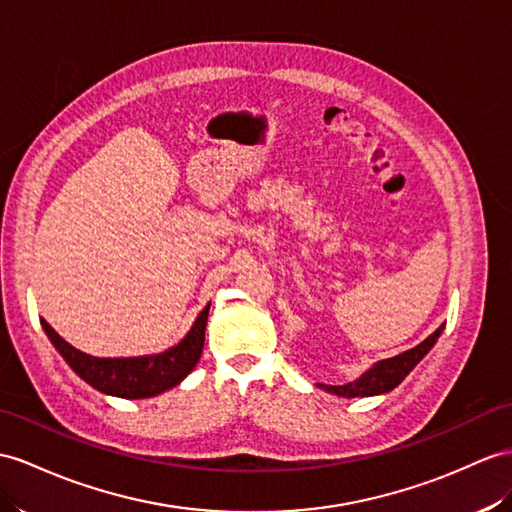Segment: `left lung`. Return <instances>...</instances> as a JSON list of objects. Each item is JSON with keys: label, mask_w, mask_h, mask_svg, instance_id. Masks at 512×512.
<instances>
[{"label": "left lung", "mask_w": 512, "mask_h": 512, "mask_svg": "<svg viewBox=\"0 0 512 512\" xmlns=\"http://www.w3.org/2000/svg\"><path fill=\"white\" fill-rule=\"evenodd\" d=\"M443 328H445V323L441 328H436L426 341H421L417 347H413V350L402 352L393 358L378 360V363L369 367L363 376L352 380V382L341 384V386H334V384H317V386H321L323 391L339 395V397H371V395L389 393L408 376L410 371L417 367L419 360L432 350L436 339L441 336Z\"/></svg>", "instance_id": "obj_1"}]
</instances>
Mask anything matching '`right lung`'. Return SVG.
<instances>
[{"label":"right lung","instance_id":"right-lung-1","mask_svg":"<svg viewBox=\"0 0 512 512\" xmlns=\"http://www.w3.org/2000/svg\"><path fill=\"white\" fill-rule=\"evenodd\" d=\"M208 310L210 304L197 315L193 328L178 345L160 354L134 358H97L84 354L62 339L45 319H41V326L67 365L93 389L123 400H145L178 386L195 369L204 350Z\"/></svg>","mask_w":512,"mask_h":512}]
</instances>
